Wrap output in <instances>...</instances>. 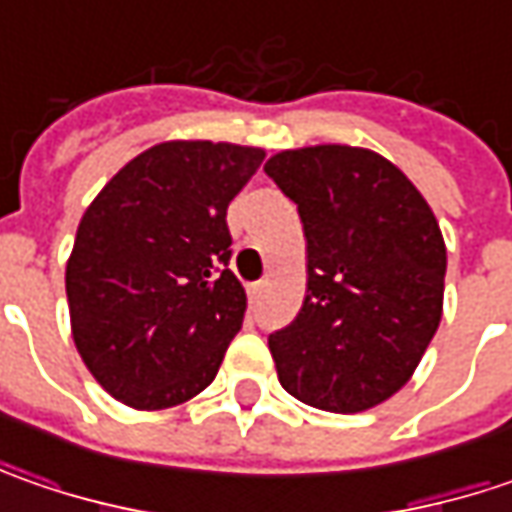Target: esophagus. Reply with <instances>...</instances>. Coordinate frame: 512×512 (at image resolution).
I'll return each instance as SVG.
<instances>
[{
  "label": "esophagus",
  "instance_id": "34e87169",
  "mask_svg": "<svg viewBox=\"0 0 512 512\" xmlns=\"http://www.w3.org/2000/svg\"><path fill=\"white\" fill-rule=\"evenodd\" d=\"M262 293H265V282H256V285L247 287V296L256 302V299H262Z\"/></svg>",
  "mask_w": 512,
  "mask_h": 512
}]
</instances>
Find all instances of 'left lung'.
Segmentation results:
<instances>
[{
	"label": "left lung",
	"mask_w": 512,
	"mask_h": 512,
	"mask_svg": "<svg viewBox=\"0 0 512 512\" xmlns=\"http://www.w3.org/2000/svg\"><path fill=\"white\" fill-rule=\"evenodd\" d=\"M265 173L299 205L307 239L302 310L267 339L279 382L327 413L387 402L442 322L447 247L433 210L367 148L279 150Z\"/></svg>",
	"instance_id": "left-lung-1"
}]
</instances>
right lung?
Masks as SVG:
<instances>
[{"instance_id": "add662e5", "label": "right lung", "mask_w": 512, "mask_h": 512, "mask_svg": "<svg viewBox=\"0 0 512 512\" xmlns=\"http://www.w3.org/2000/svg\"><path fill=\"white\" fill-rule=\"evenodd\" d=\"M265 150L159 142L99 190L65 267L73 344L133 410H165L216 379L247 296L227 267V205Z\"/></svg>"}]
</instances>
